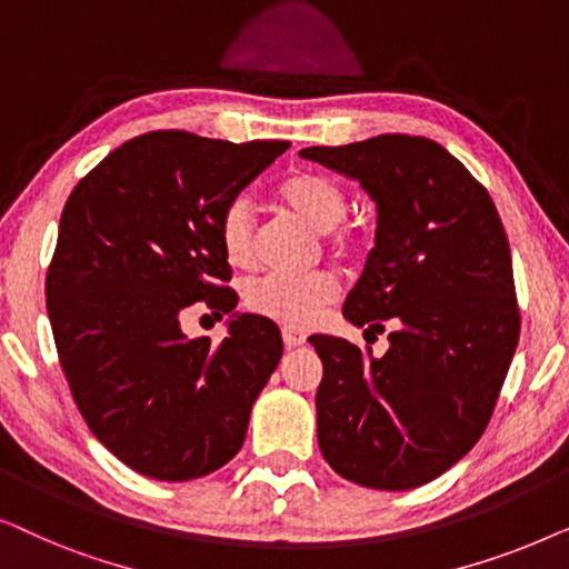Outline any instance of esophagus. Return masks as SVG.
Returning a JSON list of instances; mask_svg holds the SVG:
<instances>
[{"mask_svg": "<svg viewBox=\"0 0 569 569\" xmlns=\"http://www.w3.org/2000/svg\"><path fill=\"white\" fill-rule=\"evenodd\" d=\"M282 339H284V347L287 349H295V347L306 345V333H302L300 329H295V326H284Z\"/></svg>", "mask_w": 569, "mask_h": 569, "instance_id": "esophagus-1", "label": "esophagus"}]
</instances>
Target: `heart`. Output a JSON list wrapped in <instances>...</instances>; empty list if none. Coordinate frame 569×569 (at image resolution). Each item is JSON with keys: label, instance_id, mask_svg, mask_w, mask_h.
<instances>
[{"label": "heart", "instance_id": "heart-1", "mask_svg": "<svg viewBox=\"0 0 569 569\" xmlns=\"http://www.w3.org/2000/svg\"><path fill=\"white\" fill-rule=\"evenodd\" d=\"M279 201L302 220L323 230L326 243L333 251H347L360 240V228L345 222L347 193L337 178L326 173H298L279 186ZM220 246L232 267H251L256 259V220L253 207L246 197H236L222 209ZM339 295V279L331 271H267L246 287V306L253 313L284 326L313 323L323 306Z\"/></svg>", "mask_w": 569, "mask_h": 569}]
</instances>
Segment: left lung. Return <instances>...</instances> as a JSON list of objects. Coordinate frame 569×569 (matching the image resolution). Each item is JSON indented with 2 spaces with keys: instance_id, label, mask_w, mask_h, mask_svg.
<instances>
[{
  "instance_id": "8db88e82",
  "label": "left lung",
  "mask_w": 569,
  "mask_h": 569,
  "mask_svg": "<svg viewBox=\"0 0 569 569\" xmlns=\"http://www.w3.org/2000/svg\"><path fill=\"white\" fill-rule=\"evenodd\" d=\"M300 158L357 178L378 204L376 248L345 316L388 333L372 355L313 333L323 362L318 446L355 485L415 489L477 446L520 337L510 243L485 186L446 147L380 134Z\"/></svg>"
}]
</instances>
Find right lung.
<instances>
[{"label":"right lung","instance_id":"add662e5","mask_svg":"<svg viewBox=\"0 0 569 569\" xmlns=\"http://www.w3.org/2000/svg\"><path fill=\"white\" fill-rule=\"evenodd\" d=\"M287 147L147 131L69 193L46 274L59 362L92 435L144 477L186 481L228 463L279 365L269 318L232 316L214 345L186 337L181 313L238 306L222 209Z\"/></svg>","mask_w":569,"mask_h":569}]
</instances>
